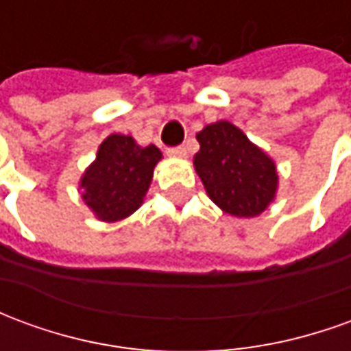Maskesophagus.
<instances>
[{
  "label": "esophagus",
  "mask_w": 351,
  "mask_h": 351,
  "mask_svg": "<svg viewBox=\"0 0 351 351\" xmlns=\"http://www.w3.org/2000/svg\"><path fill=\"white\" fill-rule=\"evenodd\" d=\"M167 154L171 156V158H178V160H184L186 156H188V152H186V148L184 146H176V148H169Z\"/></svg>",
  "instance_id": "1"
}]
</instances>
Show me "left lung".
Listing matches in <instances>:
<instances>
[{
  "mask_svg": "<svg viewBox=\"0 0 351 351\" xmlns=\"http://www.w3.org/2000/svg\"><path fill=\"white\" fill-rule=\"evenodd\" d=\"M193 167L216 206L235 218L265 213L278 191V171L271 156L228 120L199 131Z\"/></svg>",
  "mask_w": 351,
  "mask_h": 351,
  "instance_id": "1",
  "label": "left lung"
}]
</instances>
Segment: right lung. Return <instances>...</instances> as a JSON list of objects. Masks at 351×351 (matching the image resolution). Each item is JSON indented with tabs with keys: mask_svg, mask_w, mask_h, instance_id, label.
<instances>
[{
	"mask_svg": "<svg viewBox=\"0 0 351 351\" xmlns=\"http://www.w3.org/2000/svg\"><path fill=\"white\" fill-rule=\"evenodd\" d=\"M161 158L158 146L137 145L131 135H108L80 176L82 201L101 221L128 218L145 203Z\"/></svg>",
	"mask_w": 351,
	"mask_h": 351,
	"instance_id": "right-lung-1",
	"label": "right lung"
}]
</instances>
